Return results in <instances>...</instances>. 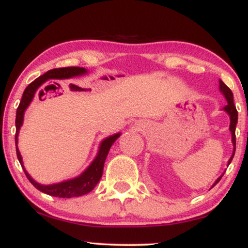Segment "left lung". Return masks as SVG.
Wrapping results in <instances>:
<instances>
[{
  "instance_id": "8db88e82",
  "label": "left lung",
  "mask_w": 248,
  "mask_h": 248,
  "mask_svg": "<svg viewBox=\"0 0 248 248\" xmlns=\"http://www.w3.org/2000/svg\"><path fill=\"white\" fill-rule=\"evenodd\" d=\"M220 91L222 92V94L224 95V97H226V100L228 102V104L224 107V111H226L227 113L230 115V131H232V144H233V153L232 155V157L229 158V163H228V164H230L233 155H235V151H236V124H237V121H238V112H237L235 104H233L232 92L230 91V88L228 87V86L224 84L222 80H220ZM221 178H222V176H221L220 178H217L213 186H216V185L219 183Z\"/></svg>"
}]
</instances>
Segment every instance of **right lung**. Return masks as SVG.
<instances>
[{
	"label": "right lung",
	"mask_w": 248,
	"mask_h": 248,
	"mask_svg": "<svg viewBox=\"0 0 248 248\" xmlns=\"http://www.w3.org/2000/svg\"><path fill=\"white\" fill-rule=\"evenodd\" d=\"M87 70L85 68L80 67H67V68H57L52 69V70H48L46 74L43 76H39L38 78H36L34 81L31 82L22 94L20 104H19L18 108H16V156H18L19 162H20L22 169L25 171L26 177L28 178V180L32 184V186L37 188L38 190L43 191V193L47 194V195L55 196V197H63V199H70V197H77L81 196L84 194L90 193L91 190L94 189V187L96 186L98 181H100L102 174H103V167L105 158L108 156V151H110V147L112 144L114 143L115 140L120 136V134H115L113 136L108 137L107 140L102 141L100 151H98V154L93 163L91 164L90 167L86 169V171L80 176L75 178V179H70L67 181H63V183L55 184V185H48V186H45V185H39L38 183L32 179V178L27 173V171L25 170L24 166H22V158L20 155V152L18 150V146H16V143H18V134L19 129H20L22 121H24V113L25 110L27 107L31 104V102L34 97L36 91L38 90V87L41 85L44 84L45 81H47L48 79H69L72 77H76V76H81L85 75Z\"/></svg>",
	"instance_id": "1"
}]
</instances>
